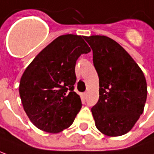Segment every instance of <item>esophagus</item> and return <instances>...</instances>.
<instances>
[{"label":"esophagus","instance_id":"esophagus-1","mask_svg":"<svg viewBox=\"0 0 154 154\" xmlns=\"http://www.w3.org/2000/svg\"><path fill=\"white\" fill-rule=\"evenodd\" d=\"M87 92H84V93L82 94V97H83L84 99H86V98H87Z\"/></svg>","mask_w":154,"mask_h":154}]
</instances>
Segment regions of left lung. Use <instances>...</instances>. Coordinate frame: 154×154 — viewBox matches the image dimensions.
I'll return each instance as SVG.
<instances>
[{"mask_svg": "<svg viewBox=\"0 0 154 154\" xmlns=\"http://www.w3.org/2000/svg\"><path fill=\"white\" fill-rule=\"evenodd\" d=\"M99 77V100L91 108L97 128L108 136L125 134L143 111L147 83L131 56L112 38L85 37Z\"/></svg>", "mask_w": 154, "mask_h": 154, "instance_id": "1", "label": "left lung"}]
</instances>
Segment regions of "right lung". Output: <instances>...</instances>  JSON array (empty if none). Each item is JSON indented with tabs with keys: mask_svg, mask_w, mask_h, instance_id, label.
Here are the masks:
<instances>
[{
	"mask_svg": "<svg viewBox=\"0 0 154 154\" xmlns=\"http://www.w3.org/2000/svg\"><path fill=\"white\" fill-rule=\"evenodd\" d=\"M84 36L61 35L45 47L25 69L20 96L25 113L38 129L58 133L73 123L82 108L74 91L75 66L91 52Z\"/></svg>",
	"mask_w": 154,
	"mask_h": 154,
	"instance_id": "1",
	"label": "right lung"
}]
</instances>
